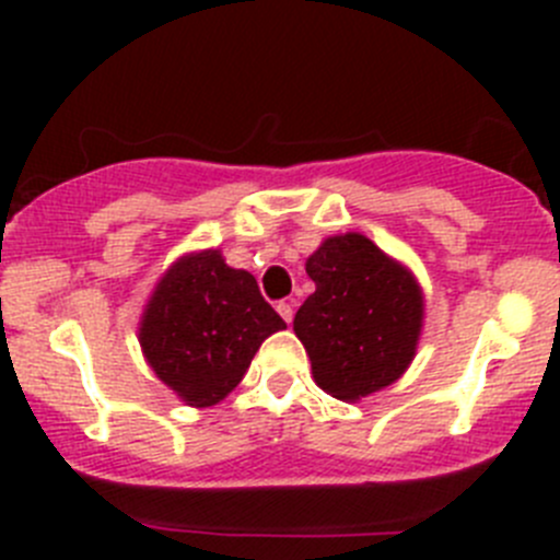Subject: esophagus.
<instances>
[{"label": "esophagus", "instance_id": "1", "mask_svg": "<svg viewBox=\"0 0 560 560\" xmlns=\"http://www.w3.org/2000/svg\"><path fill=\"white\" fill-rule=\"evenodd\" d=\"M276 312H279L281 314V319H284L287 322V325H290V322H292V314H295V312H292V303H279V306H276Z\"/></svg>", "mask_w": 560, "mask_h": 560}]
</instances>
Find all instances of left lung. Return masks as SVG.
I'll list each match as a JSON object with an SVG mask.
<instances>
[{
    "label": "left lung",
    "instance_id": "1",
    "mask_svg": "<svg viewBox=\"0 0 560 560\" xmlns=\"http://www.w3.org/2000/svg\"><path fill=\"white\" fill-rule=\"evenodd\" d=\"M306 273L316 290L292 327L316 385L354 404L398 382L415 360L425 322L417 276L360 233L322 241L306 259Z\"/></svg>",
    "mask_w": 560,
    "mask_h": 560
}]
</instances>
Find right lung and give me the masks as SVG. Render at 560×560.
<instances>
[{
    "label": "right lung",
    "mask_w": 560,
    "mask_h": 560,
    "mask_svg": "<svg viewBox=\"0 0 560 560\" xmlns=\"http://www.w3.org/2000/svg\"><path fill=\"white\" fill-rule=\"evenodd\" d=\"M248 270L219 248L186 252L160 276L138 322L145 363L191 409L228 398L259 343L284 330Z\"/></svg>",
    "instance_id": "right-lung-1"
}]
</instances>
